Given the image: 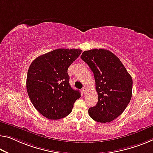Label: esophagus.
<instances>
[{
    "mask_svg": "<svg viewBox=\"0 0 153 153\" xmlns=\"http://www.w3.org/2000/svg\"><path fill=\"white\" fill-rule=\"evenodd\" d=\"M86 90H87V89H86L85 88H83V90H82V91H83V93L84 94H85Z\"/></svg>",
    "mask_w": 153,
    "mask_h": 153,
    "instance_id": "obj_1",
    "label": "esophagus"
}]
</instances>
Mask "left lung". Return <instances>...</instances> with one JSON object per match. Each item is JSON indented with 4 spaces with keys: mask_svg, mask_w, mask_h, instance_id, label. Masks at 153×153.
I'll list each match as a JSON object with an SVG mask.
<instances>
[{
    "mask_svg": "<svg viewBox=\"0 0 153 153\" xmlns=\"http://www.w3.org/2000/svg\"><path fill=\"white\" fill-rule=\"evenodd\" d=\"M81 58L94 73L98 100L88 110L94 120L110 123L123 114L132 96L133 80L118 57L105 49H91Z\"/></svg>",
    "mask_w": 153,
    "mask_h": 153,
    "instance_id": "left-lung-1",
    "label": "left lung"
}]
</instances>
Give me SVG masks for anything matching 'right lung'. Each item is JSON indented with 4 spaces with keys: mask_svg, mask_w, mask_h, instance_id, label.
<instances>
[{
    "mask_svg": "<svg viewBox=\"0 0 153 153\" xmlns=\"http://www.w3.org/2000/svg\"><path fill=\"white\" fill-rule=\"evenodd\" d=\"M80 49L58 48L35 59L28 70L27 90L40 114L50 120L63 118L81 97L69 83L68 68L81 55Z\"/></svg>",
    "mask_w": 153,
    "mask_h": 153,
    "instance_id": "obj_1",
    "label": "right lung"
}]
</instances>
